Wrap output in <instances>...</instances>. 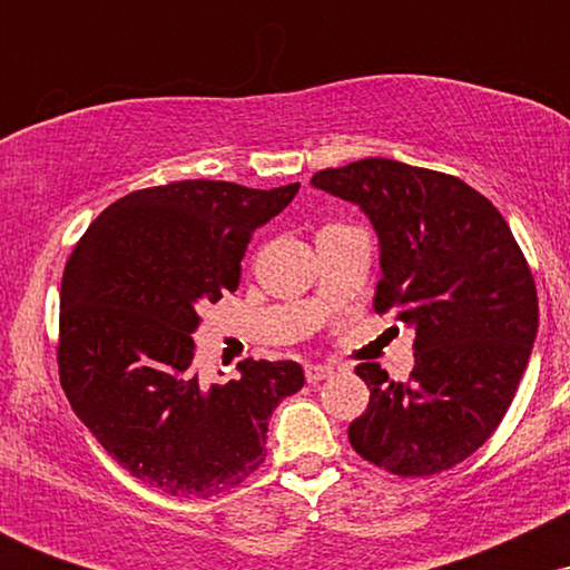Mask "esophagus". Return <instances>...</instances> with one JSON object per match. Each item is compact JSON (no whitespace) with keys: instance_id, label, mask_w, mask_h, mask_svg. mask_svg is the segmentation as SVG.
Wrapping results in <instances>:
<instances>
[{"instance_id":"esophagus-1","label":"esophagus","mask_w":570,"mask_h":570,"mask_svg":"<svg viewBox=\"0 0 570 570\" xmlns=\"http://www.w3.org/2000/svg\"><path fill=\"white\" fill-rule=\"evenodd\" d=\"M332 375V367H326V364H307L305 367V377L307 383H322L324 377Z\"/></svg>"}]
</instances>
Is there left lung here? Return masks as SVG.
Here are the masks:
<instances>
[{
    "label": "left lung",
    "mask_w": 570,
    "mask_h": 570,
    "mask_svg": "<svg viewBox=\"0 0 570 570\" xmlns=\"http://www.w3.org/2000/svg\"><path fill=\"white\" fill-rule=\"evenodd\" d=\"M364 212L381 246L375 311L415 330L410 381L364 362L370 404L348 426L364 461L399 476L453 469L488 442L528 367L539 297L499 208L455 176L389 158L311 179Z\"/></svg>",
    "instance_id": "obj_1"
}]
</instances>
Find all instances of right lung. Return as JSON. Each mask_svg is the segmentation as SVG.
<instances>
[{"mask_svg": "<svg viewBox=\"0 0 570 570\" xmlns=\"http://www.w3.org/2000/svg\"><path fill=\"white\" fill-rule=\"evenodd\" d=\"M299 185L174 181L104 208L71 252L61 284L58 372L90 434L126 472L171 495H208L265 461L267 421L297 394V362L238 364L240 377L200 383V311L238 289L257 227Z\"/></svg>", "mask_w": 570, "mask_h": 570, "instance_id": "add662e5", "label": "right lung"}]
</instances>
